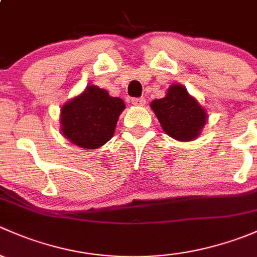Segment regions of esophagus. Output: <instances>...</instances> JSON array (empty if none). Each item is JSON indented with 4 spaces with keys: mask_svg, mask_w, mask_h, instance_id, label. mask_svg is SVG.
<instances>
[{
    "mask_svg": "<svg viewBox=\"0 0 257 257\" xmlns=\"http://www.w3.org/2000/svg\"><path fill=\"white\" fill-rule=\"evenodd\" d=\"M131 102L134 106H144L146 104V99H144V97H134Z\"/></svg>",
    "mask_w": 257,
    "mask_h": 257,
    "instance_id": "esophagus-1",
    "label": "esophagus"
}]
</instances>
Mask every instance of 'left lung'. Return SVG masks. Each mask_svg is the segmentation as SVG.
Listing matches in <instances>:
<instances>
[{
  "label": "left lung",
  "mask_w": 257,
  "mask_h": 257,
  "mask_svg": "<svg viewBox=\"0 0 257 257\" xmlns=\"http://www.w3.org/2000/svg\"><path fill=\"white\" fill-rule=\"evenodd\" d=\"M151 109L169 137L178 141H193L208 121L207 110L182 84H172L166 96L151 102Z\"/></svg>",
  "instance_id": "8db88e82"
}]
</instances>
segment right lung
<instances>
[{
	"label": "right lung",
	"instance_id": "add662e5",
	"mask_svg": "<svg viewBox=\"0 0 257 257\" xmlns=\"http://www.w3.org/2000/svg\"><path fill=\"white\" fill-rule=\"evenodd\" d=\"M126 105L105 89L88 85L60 110V131L73 145L86 150L104 146L115 134L118 116Z\"/></svg>",
	"mask_w": 257,
	"mask_h": 257
}]
</instances>
